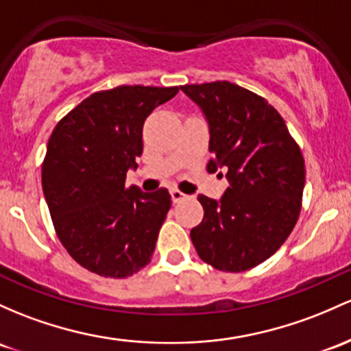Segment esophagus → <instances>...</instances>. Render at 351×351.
Instances as JSON below:
<instances>
[{"instance_id":"obj_1","label":"esophagus","mask_w":351,"mask_h":351,"mask_svg":"<svg viewBox=\"0 0 351 351\" xmlns=\"http://www.w3.org/2000/svg\"><path fill=\"white\" fill-rule=\"evenodd\" d=\"M169 195H171L173 203H180V202H182V199L186 198V195L182 193V191H180V190H175V188H173V190L169 191Z\"/></svg>"}]
</instances>
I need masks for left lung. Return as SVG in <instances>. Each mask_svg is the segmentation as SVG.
Wrapping results in <instances>:
<instances>
[{
    "label": "left lung",
    "mask_w": 351,
    "mask_h": 351,
    "mask_svg": "<svg viewBox=\"0 0 351 351\" xmlns=\"http://www.w3.org/2000/svg\"><path fill=\"white\" fill-rule=\"evenodd\" d=\"M182 91L208 123V171L225 169L230 183L219 199L198 195L205 217L191 241L213 268L245 271L271 256L293 230L305 161L283 118L261 96L230 82L184 84Z\"/></svg>",
    "instance_id": "left-lung-1"
}]
</instances>
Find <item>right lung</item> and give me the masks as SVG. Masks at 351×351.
<instances>
[{
	"label": "right lung",
	"instance_id": "add662e5",
	"mask_svg": "<svg viewBox=\"0 0 351 351\" xmlns=\"http://www.w3.org/2000/svg\"><path fill=\"white\" fill-rule=\"evenodd\" d=\"M178 86H118L88 96L53 130L41 169L58 238L99 276L126 278L152 260L171 206L167 188L125 186L143 153V123Z\"/></svg>",
	"mask_w": 351,
	"mask_h": 351
}]
</instances>
